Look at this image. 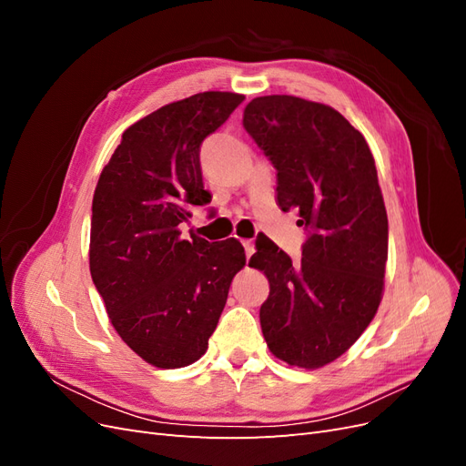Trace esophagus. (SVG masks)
Returning a JSON list of instances; mask_svg holds the SVG:
<instances>
[{"instance_id": "34e87169", "label": "esophagus", "mask_w": 466, "mask_h": 466, "mask_svg": "<svg viewBox=\"0 0 466 466\" xmlns=\"http://www.w3.org/2000/svg\"><path fill=\"white\" fill-rule=\"evenodd\" d=\"M243 247H245V252H247V258H250L252 255H255V243H252V241H243Z\"/></svg>"}]
</instances>
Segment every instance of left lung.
Returning a JSON list of instances; mask_svg holds the SVG:
<instances>
[{
  "instance_id": "obj_1",
  "label": "left lung",
  "mask_w": 466,
  "mask_h": 466,
  "mask_svg": "<svg viewBox=\"0 0 466 466\" xmlns=\"http://www.w3.org/2000/svg\"><path fill=\"white\" fill-rule=\"evenodd\" d=\"M243 126L278 171V206L307 229L299 262L266 235L248 266L270 293L260 327L272 354L317 370L340 358L373 320L389 255V221L365 137L332 106L257 96Z\"/></svg>"
}]
</instances>
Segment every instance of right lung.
Here are the masks:
<instances>
[{
  "label": "right lung",
  "mask_w": 466,
  "mask_h": 466,
  "mask_svg": "<svg viewBox=\"0 0 466 466\" xmlns=\"http://www.w3.org/2000/svg\"><path fill=\"white\" fill-rule=\"evenodd\" d=\"M243 95L206 91L132 124L98 177L89 268L112 327L144 361L177 370L200 360L247 262L237 238L180 237L206 206L200 146Z\"/></svg>",
  "instance_id": "obj_1"
}]
</instances>
